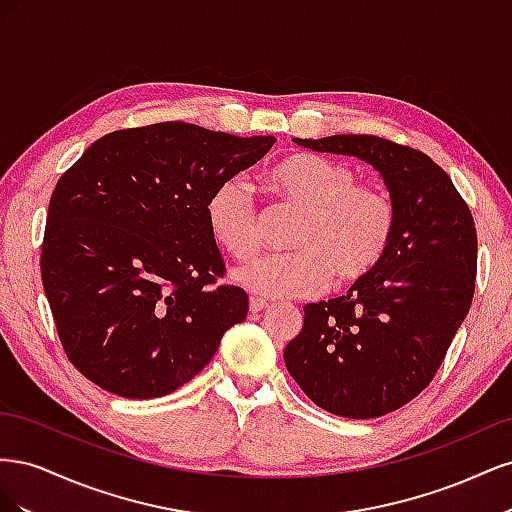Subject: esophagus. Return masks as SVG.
<instances>
[{"mask_svg": "<svg viewBox=\"0 0 512 512\" xmlns=\"http://www.w3.org/2000/svg\"><path fill=\"white\" fill-rule=\"evenodd\" d=\"M267 307H269V303L265 299H260V297H252L250 299V312L252 314H258V312H262V309H267Z\"/></svg>", "mask_w": 512, "mask_h": 512, "instance_id": "34e87169", "label": "esophagus"}]
</instances>
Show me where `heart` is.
<instances>
[{
  "label": "heart",
  "mask_w": 512,
  "mask_h": 512,
  "mask_svg": "<svg viewBox=\"0 0 512 512\" xmlns=\"http://www.w3.org/2000/svg\"><path fill=\"white\" fill-rule=\"evenodd\" d=\"M267 188L282 209L299 213L288 245L294 252L262 258L235 277L262 297H312L333 282L348 286L374 271L393 243L397 211L391 196L374 185L356 183V173L314 153H294L277 162ZM211 237L239 262L262 247V222L250 188L228 179L205 205Z\"/></svg>",
  "instance_id": "1"
}]
</instances>
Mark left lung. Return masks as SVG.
<instances>
[{
    "label": "left lung",
    "instance_id": "obj_1",
    "mask_svg": "<svg viewBox=\"0 0 512 512\" xmlns=\"http://www.w3.org/2000/svg\"><path fill=\"white\" fill-rule=\"evenodd\" d=\"M374 166L397 211L389 252L348 294L303 307L284 350L316 406L376 418L425 391L474 297L476 226L451 177L423 151L371 134L294 138Z\"/></svg>",
    "mask_w": 512,
    "mask_h": 512
}]
</instances>
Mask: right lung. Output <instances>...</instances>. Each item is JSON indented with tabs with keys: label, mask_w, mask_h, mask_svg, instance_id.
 <instances>
[{
	"label": "right lung",
	"mask_w": 512,
	"mask_h": 512,
	"mask_svg": "<svg viewBox=\"0 0 512 512\" xmlns=\"http://www.w3.org/2000/svg\"><path fill=\"white\" fill-rule=\"evenodd\" d=\"M273 143L151 123L98 138L59 177L40 273L59 342L85 378L119 397L168 395L245 320V290L220 282L205 205Z\"/></svg>",
	"instance_id": "right-lung-1"
}]
</instances>
